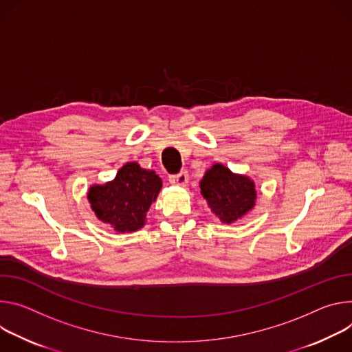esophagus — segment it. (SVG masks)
<instances>
[{
	"label": "esophagus",
	"instance_id": "obj_1",
	"mask_svg": "<svg viewBox=\"0 0 352 352\" xmlns=\"http://www.w3.org/2000/svg\"><path fill=\"white\" fill-rule=\"evenodd\" d=\"M169 182L172 183V184H175V186H186L187 184V182H188V175H187V172L186 170H182V172H179V173H176V175H170L169 176Z\"/></svg>",
	"mask_w": 352,
	"mask_h": 352
}]
</instances>
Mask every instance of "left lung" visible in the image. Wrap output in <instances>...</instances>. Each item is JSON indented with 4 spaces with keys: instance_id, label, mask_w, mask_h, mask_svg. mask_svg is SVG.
I'll return each mask as SVG.
<instances>
[{
    "instance_id": "8db88e82",
    "label": "left lung",
    "mask_w": 352,
    "mask_h": 352,
    "mask_svg": "<svg viewBox=\"0 0 352 352\" xmlns=\"http://www.w3.org/2000/svg\"><path fill=\"white\" fill-rule=\"evenodd\" d=\"M200 188L211 212L225 223L245 217L256 204L254 182L248 176L230 172L221 164L212 165L206 172Z\"/></svg>"
}]
</instances>
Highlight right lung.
<instances>
[{
    "instance_id": "obj_1",
    "label": "right lung",
    "mask_w": 352,
    "mask_h": 352,
    "mask_svg": "<svg viewBox=\"0 0 352 352\" xmlns=\"http://www.w3.org/2000/svg\"><path fill=\"white\" fill-rule=\"evenodd\" d=\"M161 188L162 180L153 170L127 162L111 182L91 186L88 200L102 222L117 232H135L145 225L146 212Z\"/></svg>"
}]
</instances>
